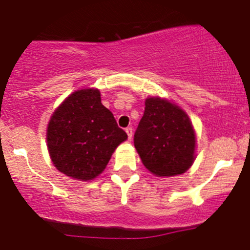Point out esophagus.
I'll list each match as a JSON object with an SVG mask.
<instances>
[{"label":"esophagus","instance_id":"34e87169","mask_svg":"<svg viewBox=\"0 0 250 250\" xmlns=\"http://www.w3.org/2000/svg\"><path fill=\"white\" fill-rule=\"evenodd\" d=\"M125 133H127V135H128V139H132V137H133V128L132 127H128V128H125Z\"/></svg>","mask_w":250,"mask_h":250}]
</instances>
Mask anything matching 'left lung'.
<instances>
[{"instance_id": "8db88e82", "label": "left lung", "mask_w": 250, "mask_h": 250, "mask_svg": "<svg viewBox=\"0 0 250 250\" xmlns=\"http://www.w3.org/2000/svg\"><path fill=\"white\" fill-rule=\"evenodd\" d=\"M195 132L188 115L168 100L148 98L134 133L144 166L160 176L183 174L195 160Z\"/></svg>"}]
</instances>
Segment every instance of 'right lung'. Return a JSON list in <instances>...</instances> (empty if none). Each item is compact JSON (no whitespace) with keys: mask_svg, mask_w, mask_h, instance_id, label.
<instances>
[{"mask_svg":"<svg viewBox=\"0 0 250 250\" xmlns=\"http://www.w3.org/2000/svg\"><path fill=\"white\" fill-rule=\"evenodd\" d=\"M125 139L98 89L76 90L67 97L53 113L47 130L52 162L59 172L80 180L99 175Z\"/></svg>","mask_w":250,"mask_h":250,"instance_id":"add662e5","label":"right lung"}]
</instances>
